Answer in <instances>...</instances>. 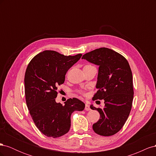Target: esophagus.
<instances>
[{
  "label": "esophagus",
  "mask_w": 156,
  "mask_h": 156,
  "mask_svg": "<svg viewBox=\"0 0 156 156\" xmlns=\"http://www.w3.org/2000/svg\"><path fill=\"white\" fill-rule=\"evenodd\" d=\"M84 109H85L86 111L90 110V105L88 104H85V108H84Z\"/></svg>",
  "instance_id": "1"
}]
</instances>
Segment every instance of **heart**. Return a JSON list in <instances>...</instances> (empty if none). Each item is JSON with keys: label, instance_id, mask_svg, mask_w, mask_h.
I'll return each mask as SVG.
<instances>
[{"label": "heart", "instance_id": "b5f03b06", "mask_svg": "<svg viewBox=\"0 0 156 156\" xmlns=\"http://www.w3.org/2000/svg\"><path fill=\"white\" fill-rule=\"evenodd\" d=\"M87 66H88V65H87ZM78 92H79V94H84V92H83V90H79Z\"/></svg>", "mask_w": 156, "mask_h": 156}]
</instances>
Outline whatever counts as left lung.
I'll return each mask as SVG.
<instances>
[{
	"label": "left lung",
	"mask_w": 156,
	"mask_h": 156,
	"mask_svg": "<svg viewBox=\"0 0 156 156\" xmlns=\"http://www.w3.org/2000/svg\"><path fill=\"white\" fill-rule=\"evenodd\" d=\"M99 66L96 88L92 100H104L105 107L97 110L100 119L92 126L96 133L111 136L118 133L128 118L133 99V76L129 64L124 56L106 48L84 54L82 59Z\"/></svg>",
	"instance_id": "left-lung-1"
}]
</instances>
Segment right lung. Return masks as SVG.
<instances>
[{
	"label": "right lung",
	"instance_id": "1",
	"mask_svg": "<svg viewBox=\"0 0 156 156\" xmlns=\"http://www.w3.org/2000/svg\"><path fill=\"white\" fill-rule=\"evenodd\" d=\"M81 56H65L46 50L36 55L27 68V105L37 129L49 137L57 138L67 133L70 129L72 113L81 111L85 107L83 101L75 98L68 99L64 105L55 101L58 87L64 83L68 69Z\"/></svg>",
	"mask_w": 156,
	"mask_h": 156
}]
</instances>
